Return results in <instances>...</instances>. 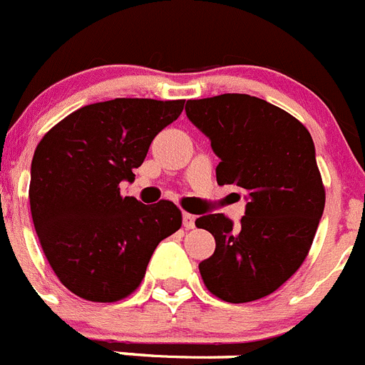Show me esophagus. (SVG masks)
Listing matches in <instances>:
<instances>
[{
	"label": "esophagus",
	"mask_w": 365,
	"mask_h": 365,
	"mask_svg": "<svg viewBox=\"0 0 365 365\" xmlns=\"http://www.w3.org/2000/svg\"><path fill=\"white\" fill-rule=\"evenodd\" d=\"M196 216L190 215V212H183V227L185 229H195Z\"/></svg>",
	"instance_id": "1"
}]
</instances>
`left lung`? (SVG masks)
<instances>
[{"instance_id":"1","label":"left lung","mask_w":365,"mask_h":365,"mask_svg":"<svg viewBox=\"0 0 365 365\" xmlns=\"http://www.w3.org/2000/svg\"><path fill=\"white\" fill-rule=\"evenodd\" d=\"M185 113L220 158L216 182L247 192L238 227L222 212L196 220L216 240L198 265L203 284L231 304L267 297L304 264L326 205L313 138L297 118L249 94L189 100Z\"/></svg>"}]
</instances>
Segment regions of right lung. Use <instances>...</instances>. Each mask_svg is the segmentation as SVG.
Wrapping results in <instances>:
<instances>
[{
	"mask_svg": "<svg viewBox=\"0 0 365 365\" xmlns=\"http://www.w3.org/2000/svg\"><path fill=\"white\" fill-rule=\"evenodd\" d=\"M185 100L116 98L85 105L52 127L31 167V212L61 284L91 302H118L142 284L156 245L182 227L169 200L143 205L120 195L150 142Z\"/></svg>",
	"mask_w": 365,
	"mask_h": 365,
	"instance_id": "add662e5",
	"label": "right lung"
}]
</instances>
